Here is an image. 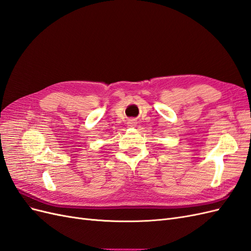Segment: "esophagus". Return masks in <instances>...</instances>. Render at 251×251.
<instances>
[{"mask_svg":"<svg viewBox=\"0 0 251 251\" xmlns=\"http://www.w3.org/2000/svg\"><path fill=\"white\" fill-rule=\"evenodd\" d=\"M127 125L130 126H135V125H136V120H135V119H128V121H127Z\"/></svg>","mask_w":251,"mask_h":251,"instance_id":"1","label":"esophagus"}]
</instances>
